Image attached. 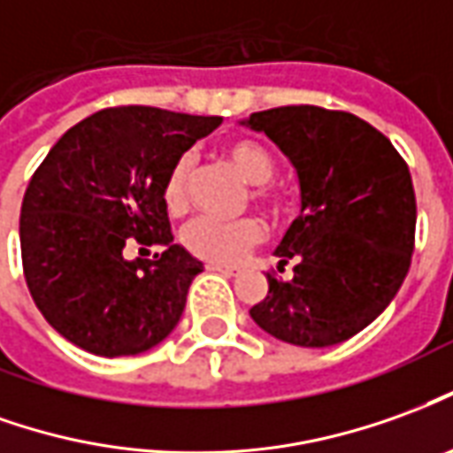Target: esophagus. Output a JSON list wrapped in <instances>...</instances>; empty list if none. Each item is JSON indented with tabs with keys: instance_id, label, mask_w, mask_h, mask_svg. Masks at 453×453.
Masks as SVG:
<instances>
[{
	"instance_id": "1",
	"label": "esophagus",
	"mask_w": 453,
	"mask_h": 453,
	"mask_svg": "<svg viewBox=\"0 0 453 453\" xmlns=\"http://www.w3.org/2000/svg\"><path fill=\"white\" fill-rule=\"evenodd\" d=\"M208 270L218 272V274H223V277H237V274H240L237 267H227V265H208Z\"/></svg>"
}]
</instances>
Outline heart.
<instances>
[{"mask_svg": "<svg viewBox=\"0 0 453 453\" xmlns=\"http://www.w3.org/2000/svg\"><path fill=\"white\" fill-rule=\"evenodd\" d=\"M226 159L235 166L245 181L255 183V198L272 201L274 191L270 188V179L274 176V159L272 154L255 139H230L226 144ZM194 169V159L181 154L173 161L172 169L161 186V198L169 213H183L186 208V188L188 176ZM265 227L257 218H223L201 216L183 230V242L196 257L205 259L211 265H235L248 255L250 250L262 242Z\"/></svg>", "mask_w": 453, "mask_h": 453, "instance_id": "b5f03b06", "label": "heart"}]
</instances>
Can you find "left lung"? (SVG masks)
Returning a JSON list of instances; mask_svg holds the SVG:
<instances>
[{"label":"left lung","instance_id":"8db88e82","mask_svg":"<svg viewBox=\"0 0 453 453\" xmlns=\"http://www.w3.org/2000/svg\"><path fill=\"white\" fill-rule=\"evenodd\" d=\"M292 161L302 211L274 250L289 281L250 309L270 336L303 348L343 343L372 324L403 287L414 250L417 201L404 159L365 119L316 105L252 112Z\"/></svg>","mask_w":453,"mask_h":453}]
</instances>
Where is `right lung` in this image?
Returning <instances> with one entry per match:
<instances>
[{"label":"right lung","instance_id":"right-lung-1","mask_svg":"<svg viewBox=\"0 0 453 453\" xmlns=\"http://www.w3.org/2000/svg\"><path fill=\"white\" fill-rule=\"evenodd\" d=\"M223 117L107 107L63 134L28 181L19 240L28 292L63 338L95 356L150 350L172 334L203 262L173 242L161 186ZM134 236L154 260L121 255Z\"/></svg>","mask_w":453,"mask_h":453}]
</instances>
